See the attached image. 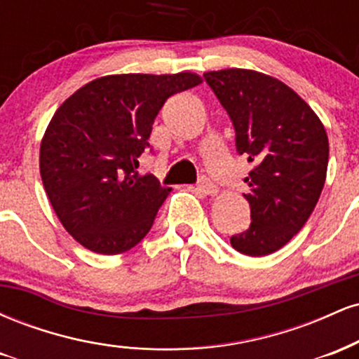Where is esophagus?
<instances>
[{
	"label": "esophagus",
	"mask_w": 359,
	"mask_h": 359,
	"mask_svg": "<svg viewBox=\"0 0 359 359\" xmlns=\"http://www.w3.org/2000/svg\"><path fill=\"white\" fill-rule=\"evenodd\" d=\"M196 191L203 194V196H216L217 187L211 182V180L205 179V177H203V179L199 180V184L196 185Z\"/></svg>",
	"instance_id": "esophagus-1"
}]
</instances>
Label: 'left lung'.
<instances>
[{
  "label": "left lung",
  "mask_w": 359,
  "mask_h": 359,
  "mask_svg": "<svg viewBox=\"0 0 359 359\" xmlns=\"http://www.w3.org/2000/svg\"><path fill=\"white\" fill-rule=\"evenodd\" d=\"M204 79L231 118L238 154L255 165L243 194L251 224L231 236V246L265 257L285 246L314 211L327 174V133L311 106L275 77L222 69Z\"/></svg>",
  "instance_id": "8db88e82"
}]
</instances>
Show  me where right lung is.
Wrapping results in <instances>:
<instances>
[{
	"mask_svg": "<svg viewBox=\"0 0 359 359\" xmlns=\"http://www.w3.org/2000/svg\"><path fill=\"white\" fill-rule=\"evenodd\" d=\"M197 74H114L77 89L55 111L40 145V175L67 233L100 255L125 253L154 224L170 187L138 174L156 114Z\"/></svg>",
	"mask_w": 359,
	"mask_h": 359,
	"instance_id": "add662e5",
	"label": "right lung"
}]
</instances>
